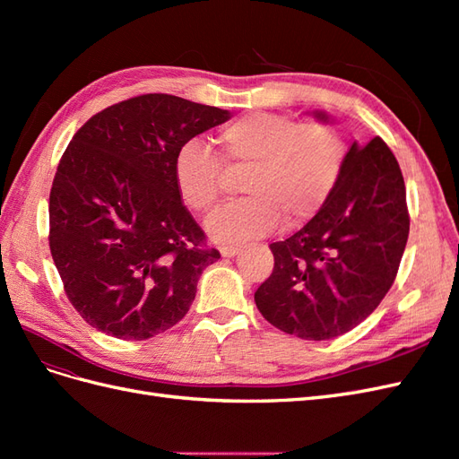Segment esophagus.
I'll return each instance as SVG.
<instances>
[{
  "label": "esophagus",
  "mask_w": 459,
  "mask_h": 459,
  "mask_svg": "<svg viewBox=\"0 0 459 459\" xmlns=\"http://www.w3.org/2000/svg\"><path fill=\"white\" fill-rule=\"evenodd\" d=\"M239 248H241V247H238V245H221V247H220V253H221V256L231 258V256H235V255L239 253Z\"/></svg>",
  "instance_id": "obj_1"
}]
</instances>
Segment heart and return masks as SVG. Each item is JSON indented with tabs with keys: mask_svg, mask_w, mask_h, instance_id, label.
Returning <instances> with one entry per match:
<instances>
[{
	"mask_svg": "<svg viewBox=\"0 0 459 459\" xmlns=\"http://www.w3.org/2000/svg\"><path fill=\"white\" fill-rule=\"evenodd\" d=\"M216 152L187 142L174 157V184L191 211L204 214L224 191V169L243 172L247 197L208 218L220 243L260 238L283 220L287 228L310 221L337 187L344 164L341 134L327 122H297L287 115L248 113L216 132Z\"/></svg>",
	"mask_w": 459,
	"mask_h": 459,
	"instance_id": "obj_1",
	"label": "heart"
}]
</instances>
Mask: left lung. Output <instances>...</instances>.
<instances>
[{
    "instance_id": "8db88e82",
    "label": "left lung",
    "mask_w": 459,
    "mask_h": 459,
    "mask_svg": "<svg viewBox=\"0 0 459 459\" xmlns=\"http://www.w3.org/2000/svg\"><path fill=\"white\" fill-rule=\"evenodd\" d=\"M408 233L406 186L393 151L381 137L351 145L322 211L270 245L273 270L255 293L260 314L307 341L354 329L393 287Z\"/></svg>"
}]
</instances>
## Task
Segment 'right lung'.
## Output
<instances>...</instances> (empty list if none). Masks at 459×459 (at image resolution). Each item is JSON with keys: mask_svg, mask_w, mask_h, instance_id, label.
I'll return each instance as SVG.
<instances>
[{"mask_svg": "<svg viewBox=\"0 0 459 459\" xmlns=\"http://www.w3.org/2000/svg\"><path fill=\"white\" fill-rule=\"evenodd\" d=\"M230 118L169 93L93 115L49 193V248L74 310L105 335L145 341L176 325L220 258L174 184L178 149Z\"/></svg>", "mask_w": 459, "mask_h": 459, "instance_id": "right-lung-1", "label": "right lung"}]
</instances>
